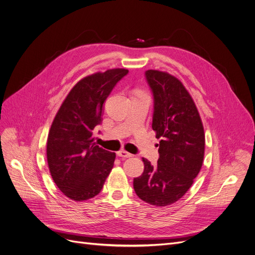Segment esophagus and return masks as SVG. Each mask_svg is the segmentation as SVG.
<instances>
[{"label": "esophagus", "instance_id": "34e87169", "mask_svg": "<svg viewBox=\"0 0 255 255\" xmlns=\"http://www.w3.org/2000/svg\"><path fill=\"white\" fill-rule=\"evenodd\" d=\"M117 155H118L119 157H124V158H128V157H131V156H132L130 153H128V151L124 150V149H122V150H119V151L117 152Z\"/></svg>", "mask_w": 255, "mask_h": 255}]
</instances>
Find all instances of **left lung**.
<instances>
[{
    "label": "left lung",
    "instance_id": "obj_1",
    "mask_svg": "<svg viewBox=\"0 0 255 255\" xmlns=\"http://www.w3.org/2000/svg\"><path fill=\"white\" fill-rule=\"evenodd\" d=\"M154 98L152 129L159 139V158L151 166L143 158L144 172L133 178V189L144 202L163 207L180 200L201 171L205 132L191 96L173 75L145 72Z\"/></svg>",
    "mask_w": 255,
    "mask_h": 255
}]
</instances>
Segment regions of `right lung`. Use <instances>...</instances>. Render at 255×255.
Listing matches in <instances>:
<instances>
[{
    "instance_id": "add662e5",
    "label": "right lung",
    "mask_w": 255,
    "mask_h": 255,
    "mask_svg": "<svg viewBox=\"0 0 255 255\" xmlns=\"http://www.w3.org/2000/svg\"><path fill=\"white\" fill-rule=\"evenodd\" d=\"M128 73L127 69L98 72L78 81L59 107L47 138V162L54 183L69 199L96 197L110 174L115 153L95 143L104 102Z\"/></svg>"
}]
</instances>
